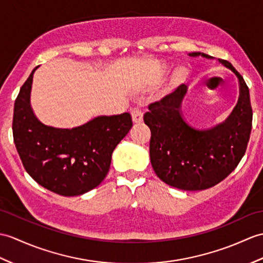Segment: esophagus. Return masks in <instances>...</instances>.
<instances>
[{"label":"esophagus","mask_w":263,"mask_h":263,"mask_svg":"<svg viewBox=\"0 0 263 263\" xmlns=\"http://www.w3.org/2000/svg\"><path fill=\"white\" fill-rule=\"evenodd\" d=\"M131 115H132V120L134 123H140V122H142V120H143V113L141 112V109H140L139 107L132 108Z\"/></svg>","instance_id":"1"}]
</instances>
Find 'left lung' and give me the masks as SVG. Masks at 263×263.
Segmentation results:
<instances>
[{
  "instance_id": "left-lung-1",
  "label": "left lung",
  "mask_w": 263,
  "mask_h": 263,
  "mask_svg": "<svg viewBox=\"0 0 263 263\" xmlns=\"http://www.w3.org/2000/svg\"><path fill=\"white\" fill-rule=\"evenodd\" d=\"M188 56L213 59L203 52ZM218 62L233 71L240 83L239 102L222 123L211 129H196L187 123L180 112L185 84L151 103L143 117L151 131L152 168L163 182L182 191H204L227 178L246 154L251 134L252 107L247 84L229 62Z\"/></svg>"
}]
</instances>
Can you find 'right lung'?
Segmentation results:
<instances>
[{"mask_svg":"<svg viewBox=\"0 0 263 263\" xmlns=\"http://www.w3.org/2000/svg\"><path fill=\"white\" fill-rule=\"evenodd\" d=\"M38 67L22 85L14 103V144L24 169L39 185L62 196H78L106 177L114 149L132 127L131 115H102L72 129L44 124L30 104Z\"/></svg>","mask_w":263,"mask_h":263,"instance_id":"right-lung-1","label":"right lung"}]
</instances>
